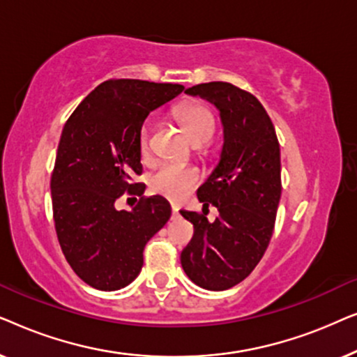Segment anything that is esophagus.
Listing matches in <instances>:
<instances>
[{"label":"esophagus","mask_w":357,"mask_h":357,"mask_svg":"<svg viewBox=\"0 0 357 357\" xmlns=\"http://www.w3.org/2000/svg\"><path fill=\"white\" fill-rule=\"evenodd\" d=\"M172 216H178V208L172 204Z\"/></svg>","instance_id":"esophagus-1"}]
</instances>
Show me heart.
<instances>
[{"mask_svg": "<svg viewBox=\"0 0 357 357\" xmlns=\"http://www.w3.org/2000/svg\"><path fill=\"white\" fill-rule=\"evenodd\" d=\"M175 116L187 130L190 139L197 146L208 143L213 138L216 130V120L213 112L206 105L198 102L180 105L175 110ZM139 153L143 158H148L151 153V126L146 123L139 131ZM199 182V172L195 167L177 164H162L149 177V187L154 193L170 199L180 202Z\"/></svg>", "mask_w": 357, "mask_h": 357, "instance_id": "b5f03b06", "label": "heart"}]
</instances>
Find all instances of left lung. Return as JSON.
<instances>
[{
	"mask_svg": "<svg viewBox=\"0 0 357 357\" xmlns=\"http://www.w3.org/2000/svg\"><path fill=\"white\" fill-rule=\"evenodd\" d=\"M213 102L221 112V160L198 188L206 214L180 211L193 224V237L182 250L183 271L203 289L224 291L238 284L265 255L281 198L280 143L270 115L248 91L214 81L185 91Z\"/></svg>",
	"mask_w": 357,
	"mask_h": 357,
	"instance_id": "left-lung-1",
	"label": "left lung"
}]
</instances>
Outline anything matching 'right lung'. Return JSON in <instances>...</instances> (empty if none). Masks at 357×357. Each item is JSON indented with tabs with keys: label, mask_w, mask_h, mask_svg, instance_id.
I'll return each mask as SVG.
<instances>
[{
	"label": "right lung",
	"mask_w": 357,
	"mask_h": 357,
	"mask_svg": "<svg viewBox=\"0 0 357 357\" xmlns=\"http://www.w3.org/2000/svg\"><path fill=\"white\" fill-rule=\"evenodd\" d=\"M183 86L109 79L70 115L52 172V206L58 242L73 271L100 291L128 286L143 266L146 243L165 226L170 204L143 197L139 131L149 112ZM138 194L133 212H119L121 194Z\"/></svg>",
	"instance_id": "add662e5"
}]
</instances>
